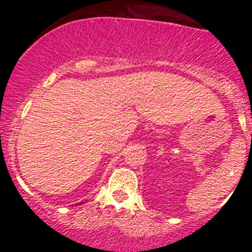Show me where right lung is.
<instances>
[{
	"label": "right lung",
	"mask_w": 252,
	"mask_h": 252,
	"mask_svg": "<svg viewBox=\"0 0 252 252\" xmlns=\"http://www.w3.org/2000/svg\"><path fill=\"white\" fill-rule=\"evenodd\" d=\"M81 204H83V202H81Z\"/></svg>",
	"instance_id": "right-lung-1"
}]
</instances>
